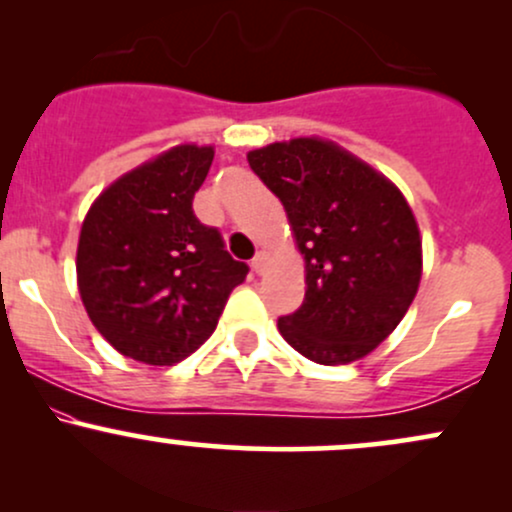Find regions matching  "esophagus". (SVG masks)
<instances>
[{"label": "esophagus", "mask_w": 512, "mask_h": 512, "mask_svg": "<svg viewBox=\"0 0 512 512\" xmlns=\"http://www.w3.org/2000/svg\"><path fill=\"white\" fill-rule=\"evenodd\" d=\"M264 267H267V252L260 250L255 257H252V272L262 274Z\"/></svg>", "instance_id": "obj_1"}]
</instances>
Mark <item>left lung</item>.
Instances as JSON below:
<instances>
[{
  "instance_id": "8db88e82",
  "label": "left lung",
  "mask_w": 512,
  "mask_h": 512,
  "mask_svg": "<svg viewBox=\"0 0 512 512\" xmlns=\"http://www.w3.org/2000/svg\"><path fill=\"white\" fill-rule=\"evenodd\" d=\"M284 204L305 260V298L281 337L322 366L358 361L407 315L421 281V236L402 192L342 146L301 137L248 154Z\"/></svg>"
}]
</instances>
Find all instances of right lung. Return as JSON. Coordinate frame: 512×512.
Here are the masks:
<instances>
[{"label": "right lung", "mask_w": 512, "mask_h": 512, "mask_svg": "<svg viewBox=\"0 0 512 512\" xmlns=\"http://www.w3.org/2000/svg\"><path fill=\"white\" fill-rule=\"evenodd\" d=\"M211 161V146H173L117 178L88 209L76 250L79 293L122 356L149 366L187 358L245 281L248 264L192 211Z\"/></svg>", "instance_id": "obj_1"}]
</instances>
